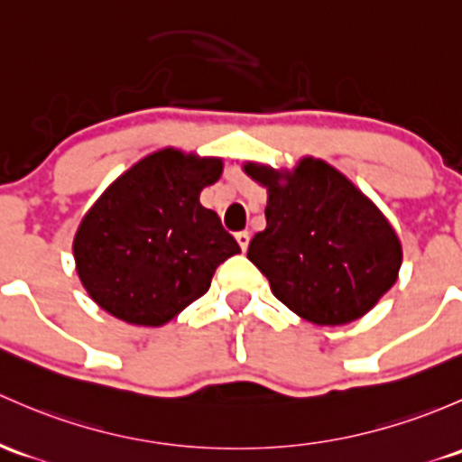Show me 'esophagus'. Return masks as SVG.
I'll return each mask as SVG.
<instances>
[{
	"instance_id": "1",
	"label": "esophagus",
	"mask_w": 462,
	"mask_h": 462,
	"mask_svg": "<svg viewBox=\"0 0 462 462\" xmlns=\"http://www.w3.org/2000/svg\"><path fill=\"white\" fill-rule=\"evenodd\" d=\"M236 244L241 245V250H247V245H250V235H247V232H236Z\"/></svg>"
}]
</instances>
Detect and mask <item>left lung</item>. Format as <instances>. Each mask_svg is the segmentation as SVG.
Here are the masks:
<instances>
[{
    "label": "left lung",
    "mask_w": 462,
    "mask_h": 462,
    "mask_svg": "<svg viewBox=\"0 0 462 462\" xmlns=\"http://www.w3.org/2000/svg\"><path fill=\"white\" fill-rule=\"evenodd\" d=\"M268 190L263 232L247 259L283 305L314 325L365 317L396 283L402 245L387 217L343 172L303 157L292 170L245 162Z\"/></svg>",
    "instance_id": "left-lung-1"
}]
</instances>
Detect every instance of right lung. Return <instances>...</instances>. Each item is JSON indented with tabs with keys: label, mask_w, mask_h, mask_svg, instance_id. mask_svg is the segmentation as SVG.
I'll list each match as a JSON object with an SVG mask.
<instances>
[{
	"label": "right lung",
	"mask_w": 462,
	"mask_h": 462,
	"mask_svg": "<svg viewBox=\"0 0 462 462\" xmlns=\"http://www.w3.org/2000/svg\"><path fill=\"white\" fill-rule=\"evenodd\" d=\"M223 159L177 148L148 154L116 177L81 218L75 268L90 299L130 325L159 328L208 292L241 247L199 201Z\"/></svg>",
	"instance_id": "add662e5"
}]
</instances>
